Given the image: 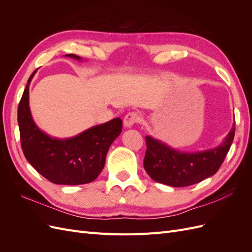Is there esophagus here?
<instances>
[{"label": "esophagus", "mask_w": 252, "mask_h": 252, "mask_svg": "<svg viewBox=\"0 0 252 252\" xmlns=\"http://www.w3.org/2000/svg\"><path fill=\"white\" fill-rule=\"evenodd\" d=\"M140 121V116L136 112H128L124 118V126L126 128H131L135 123Z\"/></svg>", "instance_id": "34e87169"}]
</instances>
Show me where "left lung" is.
Masks as SVG:
<instances>
[{"instance_id": "8db88e82", "label": "left lung", "mask_w": 252, "mask_h": 252, "mask_svg": "<svg viewBox=\"0 0 252 252\" xmlns=\"http://www.w3.org/2000/svg\"><path fill=\"white\" fill-rule=\"evenodd\" d=\"M235 128L226 135L220 146L196 152L174 149L162 141L147 135L144 168L149 177L171 187H186L196 184L215 174L223 164L234 138Z\"/></svg>"}]
</instances>
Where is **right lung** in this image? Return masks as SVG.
<instances>
[{
    "instance_id": "obj_1",
    "label": "right lung",
    "mask_w": 252,
    "mask_h": 252,
    "mask_svg": "<svg viewBox=\"0 0 252 252\" xmlns=\"http://www.w3.org/2000/svg\"><path fill=\"white\" fill-rule=\"evenodd\" d=\"M78 61L75 55H66ZM30 75L18 107L21 145L29 164L53 184L81 185L94 181L104 168L106 156L122 131V120L113 119L66 139L52 138L36 126L29 107Z\"/></svg>"
}]
</instances>
